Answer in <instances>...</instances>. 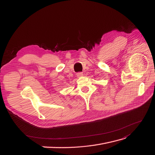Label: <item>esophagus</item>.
<instances>
[{
	"label": "esophagus",
	"mask_w": 155,
	"mask_h": 155,
	"mask_svg": "<svg viewBox=\"0 0 155 155\" xmlns=\"http://www.w3.org/2000/svg\"><path fill=\"white\" fill-rule=\"evenodd\" d=\"M77 77L79 78V77H82L83 76V73L82 72H78L77 73Z\"/></svg>",
	"instance_id": "esophagus-1"
}]
</instances>
